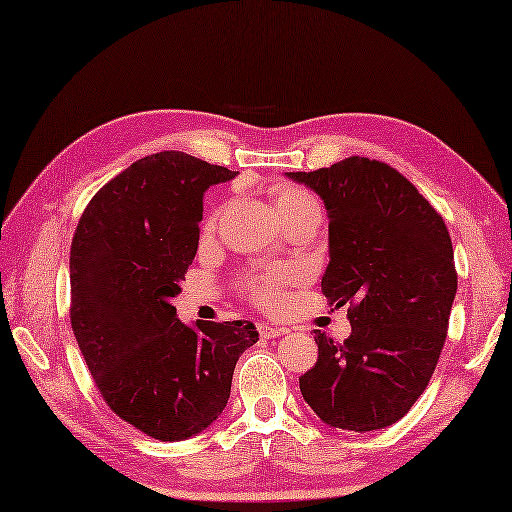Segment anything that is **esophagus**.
Masks as SVG:
<instances>
[{
  "label": "esophagus",
  "instance_id": "obj_1",
  "mask_svg": "<svg viewBox=\"0 0 512 512\" xmlns=\"http://www.w3.org/2000/svg\"><path fill=\"white\" fill-rule=\"evenodd\" d=\"M257 330H259V336H262V339H277V336L286 334L284 328H277V325H268V323H259Z\"/></svg>",
  "mask_w": 512,
  "mask_h": 512
}]
</instances>
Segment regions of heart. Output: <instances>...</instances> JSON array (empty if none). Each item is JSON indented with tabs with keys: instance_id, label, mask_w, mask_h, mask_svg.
Wrapping results in <instances>:
<instances>
[{
	"instance_id": "b5f03b06",
	"label": "heart",
	"mask_w": 512,
	"mask_h": 512,
	"mask_svg": "<svg viewBox=\"0 0 512 512\" xmlns=\"http://www.w3.org/2000/svg\"><path fill=\"white\" fill-rule=\"evenodd\" d=\"M275 209L277 215H292L306 209H319L317 200L312 198V193L301 187H292V184H279L275 189ZM217 217H220V209H215L206 217V231H213L217 224ZM286 281V273L279 268L264 270V273H253L242 281L244 295L259 303L264 308H273L281 301V284Z\"/></svg>"
}]
</instances>
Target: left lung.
Segmentation results:
<instances>
[{"instance_id": "1", "label": "left lung", "mask_w": 512, "mask_h": 512, "mask_svg": "<svg viewBox=\"0 0 512 512\" xmlns=\"http://www.w3.org/2000/svg\"><path fill=\"white\" fill-rule=\"evenodd\" d=\"M321 195L330 217V264L321 290L347 308L352 334L314 332L319 358L301 394L330 427L374 431L400 420L427 389L458 290L442 215L387 162L345 158L288 173Z\"/></svg>"}]
</instances>
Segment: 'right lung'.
Returning a JSON list of instances; mask_svg holds the SVG:
<instances>
[{
  "instance_id": "add662e5",
  "label": "right lung",
  "mask_w": 512,
  "mask_h": 512,
  "mask_svg": "<svg viewBox=\"0 0 512 512\" xmlns=\"http://www.w3.org/2000/svg\"><path fill=\"white\" fill-rule=\"evenodd\" d=\"M235 171L160 151L96 191L70 248V323L103 400L147 436L187 440L231 396L259 334L250 321L176 319L171 297L198 250L202 195Z\"/></svg>"
}]
</instances>
